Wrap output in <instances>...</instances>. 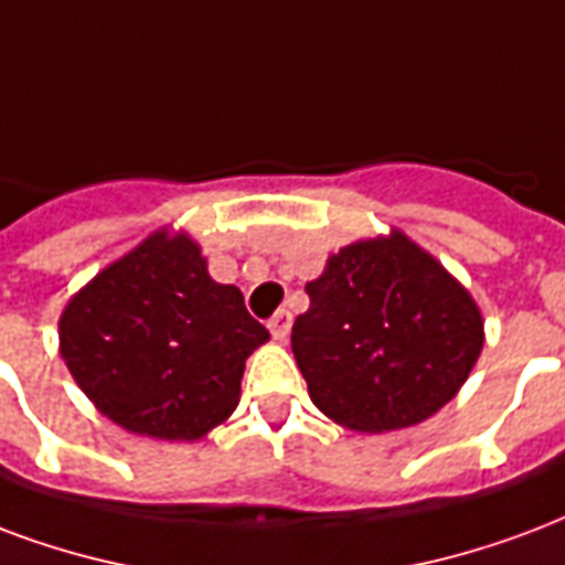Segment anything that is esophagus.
<instances>
[{"label":"esophagus","mask_w":565,"mask_h":565,"mask_svg":"<svg viewBox=\"0 0 565 565\" xmlns=\"http://www.w3.org/2000/svg\"><path fill=\"white\" fill-rule=\"evenodd\" d=\"M290 326H294V315L287 311V308H281V311H275L269 320V332L275 341H287V335H290Z\"/></svg>","instance_id":"obj_1"}]
</instances>
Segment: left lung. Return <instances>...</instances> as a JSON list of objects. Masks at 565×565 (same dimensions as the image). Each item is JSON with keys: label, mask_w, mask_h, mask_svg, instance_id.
<instances>
[{"label": "left lung", "mask_w": 565, "mask_h": 565, "mask_svg": "<svg viewBox=\"0 0 565 565\" xmlns=\"http://www.w3.org/2000/svg\"><path fill=\"white\" fill-rule=\"evenodd\" d=\"M296 317V365L323 416L350 431L419 425L458 395L484 344L479 305L404 230L329 254Z\"/></svg>", "instance_id": "8db88e82"}]
</instances>
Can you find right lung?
Instances as JSON below:
<instances>
[{"mask_svg": "<svg viewBox=\"0 0 565 565\" xmlns=\"http://www.w3.org/2000/svg\"><path fill=\"white\" fill-rule=\"evenodd\" d=\"M269 341L198 239L161 227L104 266L60 317V353L95 411L154 440H203L236 411L245 359Z\"/></svg>", "mask_w": 565, "mask_h": 565, "instance_id": "1", "label": "right lung"}]
</instances>
